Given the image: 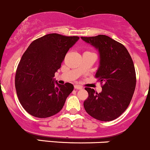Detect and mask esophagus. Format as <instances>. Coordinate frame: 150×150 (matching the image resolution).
Returning a JSON list of instances; mask_svg holds the SVG:
<instances>
[{
    "label": "esophagus",
    "mask_w": 150,
    "mask_h": 150,
    "mask_svg": "<svg viewBox=\"0 0 150 150\" xmlns=\"http://www.w3.org/2000/svg\"><path fill=\"white\" fill-rule=\"evenodd\" d=\"M74 88L76 90H81V89H82V87H81L80 85H74Z\"/></svg>",
    "instance_id": "34e87169"
}]
</instances>
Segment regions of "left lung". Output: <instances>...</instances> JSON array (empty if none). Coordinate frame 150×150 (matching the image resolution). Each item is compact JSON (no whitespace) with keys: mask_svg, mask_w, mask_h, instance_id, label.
Segmentation results:
<instances>
[{"mask_svg":"<svg viewBox=\"0 0 150 150\" xmlns=\"http://www.w3.org/2000/svg\"><path fill=\"white\" fill-rule=\"evenodd\" d=\"M81 38L98 50L100 65L96 77L103 84L100 93L86 87L88 98L84 102V109L96 120H114L126 110L136 88L133 60L125 46L107 35Z\"/></svg>","mask_w":150,"mask_h":150,"instance_id":"left-lung-1","label":"left lung"}]
</instances>
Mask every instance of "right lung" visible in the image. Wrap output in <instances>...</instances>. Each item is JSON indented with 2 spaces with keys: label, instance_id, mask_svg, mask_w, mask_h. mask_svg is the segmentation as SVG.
<instances>
[{
  "label": "right lung",
  "instance_id": "right-lung-1",
  "mask_svg": "<svg viewBox=\"0 0 150 150\" xmlns=\"http://www.w3.org/2000/svg\"><path fill=\"white\" fill-rule=\"evenodd\" d=\"M79 39L78 36L47 34L33 41L25 52L16 71L15 87L20 103L30 115L46 118L63 109L74 85L60 84L53 77Z\"/></svg>",
  "mask_w": 150,
  "mask_h": 150
}]
</instances>
